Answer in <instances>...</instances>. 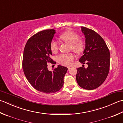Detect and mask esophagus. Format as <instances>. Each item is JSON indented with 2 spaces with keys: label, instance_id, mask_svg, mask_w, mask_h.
<instances>
[{
  "label": "esophagus",
  "instance_id": "obj_1",
  "mask_svg": "<svg viewBox=\"0 0 123 123\" xmlns=\"http://www.w3.org/2000/svg\"><path fill=\"white\" fill-rule=\"evenodd\" d=\"M71 66H69V67H68V70H69L70 69V68H71Z\"/></svg>",
  "mask_w": 123,
  "mask_h": 123
}]
</instances>
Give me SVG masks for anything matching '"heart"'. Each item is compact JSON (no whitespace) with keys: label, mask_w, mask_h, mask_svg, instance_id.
<instances>
[{"label":"heart","mask_w":123,"mask_h":123,"mask_svg":"<svg viewBox=\"0 0 123 123\" xmlns=\"http://www.w3.org/2000/svg\"><path fill=\"white\" fill-rule=\"evenodd\" d=\"M60 38L62 41L70 45V49L74 51L76 54H79L82 53L85 48V44L83 40L79 38L77 33L73 31H67L60 36ZM50 50L52 53H55L59 49L57 43L54 40H52L50 45ZM74 59V55L73 53L62 54L57 57V61L63 66H69Z\"/></svg>","instance_id":"heart-1"}]
</instances>
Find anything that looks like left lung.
Listing matches in <instances>:
<instances>
[{
  "label": "left lung",
  "instance_id": "1",
  "mask_svg": "<svg viewBox=\"0 0 123 123\" xmlns=\"http://www.w3.org/2000/svg\"><path fill=\"white\" fill-rule=\"evenodd\" d=\"M81 28L86 44L84 55L79 61L87 64L88 67L77 69L76 80L81 88L92 90L99 87L109 74L110 52L105 40L98 33L86 27Z\"/></svg>",
  "mask_w": 123,
  "mask_h": 123
}]
</instances>
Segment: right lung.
Masks as SVG:
<instances>
[{
    "instance_id": "obj_1",
    "label": "right lung",
    "mask_w": 123,
    "mask_h": 123,
    "mask_svg": "<svg viewBox=\"0 0 123 123\" xmlns=\"http://www.w3.org/2000/svg\"><path fill=\"white\" fill-rule=\"evenodd\" d=\"M55 33L48 29L36 33L28 39L23 52L22 67L29 82L36 90L44 93L59 91L63 85V78L68 68L59 65L49 71L47 63L55 64L50 45Z\"/></svg>"
}]
</instances>
